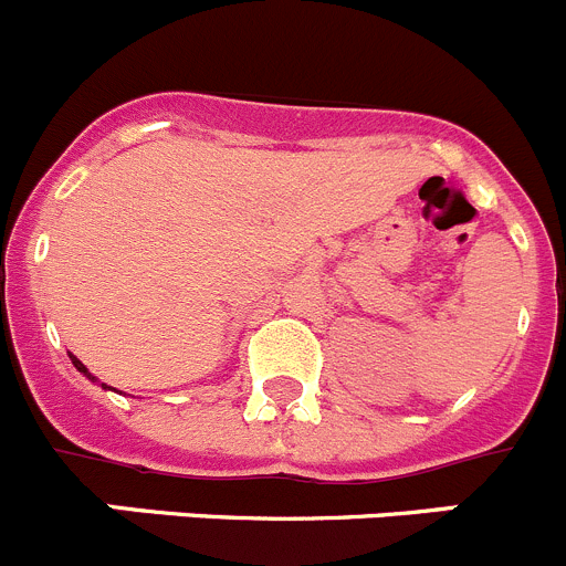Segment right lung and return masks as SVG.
Returning <instances> with one entry per match:
<instances>
[{"instance_id": "right-lung-1", "label": "right lung", "mask_w": 566, "mask_h": 566, "mask_svg": "<svg viewBox=\"0 0 566 566\" xmlns=\"http://www.w3.org/2000/svg\"><path fill=\"white\" fill-rule=\"evenodd\" d=\"M69 358H72V364H74V367H77V373H83L85 378H88V380H94V384H96V378H94V375L88 373V369H85V364H83V360L77 358V355H72V353H69ZM102 386H105V384H102ZM105 389H111V386H105Z\"/></svg>"}]
</instances>
